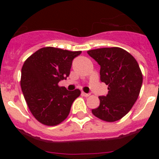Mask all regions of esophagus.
<instances>
[{
	"label": "esophagus",
	"mask_w": 159,
	"mask_h": 159,
	"mask_svg": "<svg viewBox=\"0 0 159 159\" xmlns=\"http://www.w3.org/2000/svg\"><path fill=\"white\" fill-rule=\"evenodd\" d=\"M82 95H84V96H85V97H88V96H90V95H91V94H89V93H85V92H82Z\"/></svg>",
	"instance_id": "esophagus-1"
}]
</instances>
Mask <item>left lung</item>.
<instances>
[{"instance_id":"1","label":"left lung","mask_w":159,"mask_h":159,"mask_svg":"<svg viewBox=\"0 0 159 159\" xmlns=\"http://www.w3.org/2000/svg\"><path fill=\"white\" fill-rule=\"evenodd\" d=\"M100 65V80L108 85L106 96H99V106L92 109L102 121L116 122L130 111L139 95L143 74L131 54L118 47L102 48L88 51Z\"/></svg>"}]
</instances>
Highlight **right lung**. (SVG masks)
Returning a JSON list of instances; mask_svg holds the SVG:
<instances>
[{"label": "right lung", "mask_w": 159, "mask_h": 159, "mask_svg": "<svg viewBox=\"0 0 159 159\" xmlns=\"http://www.w3.org/2000/svg\"><path fill=\"white\" fill-rule=\"evenodd\" d=\"M81 51L45 47L25 60L20 87L32 115L46 126H57L67 119L80 91H67L59 82L70 74L72 60Z\"/></svg>", "instance_id": "add662e5"}]
</instances>
